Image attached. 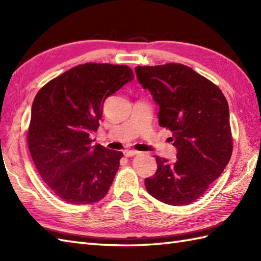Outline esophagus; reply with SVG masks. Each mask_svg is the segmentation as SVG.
<instances>
[{
    "instance_id": "34e87169",
    "label": "esophagus",
    "mask_w": 261,
    "mask_h": 261,
    "mask_svg": "<svg viewBox=\"0 0 261 261\" xmlns=\"http://www.w3.org/2000/svg\"><path fill=\"white\" fill-rule=\"evenodd\" d=\"M136 154H139V151L137 150H125L124 151V156L125 157H134Z\"/></svg>"
}]
</instances>
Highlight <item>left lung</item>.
I'll return each instance as SVG.
<instances>
[{"instance_id": "1", "label": "left lung", "mask_w": 261, "mask_h": 261, "mask_svg": "<svg viewBox=\"0 0 261 261\" xmlns=\"http://www.w3.org/2000/svg\"><path fill=\"white\" fill-rule=\"evenodd\" d=\"M136 74L158 104L159 124L173 132L177 160L154 156L147 192L165 204L188 205L220 177L232 154L229 105L212 82L181 64L137 66Z\"/></svg>"}]
</instances>
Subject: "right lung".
Listing matches in <instances>:
<instances>
[{
    "instance_id": "1",
    "label": "right lung",
    "mask_w": 261,
    "mask_h": 261,
    "mask_svg": "<svg viewBox=\"0 0 261 261\" xmlns=\"http://www.w3.org/2000/svg\"><path fill=\"white\" fill-rule=\"evenodd\" d=\"M123 65L87 63L51 80L32 103L28 146L41 178L63 201L102 199L119 169L121 151L92 145L110 95L134 81Z\"/></svg>"
}]
</instances>
